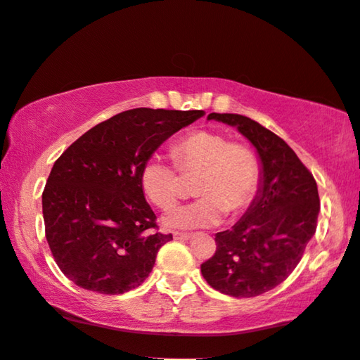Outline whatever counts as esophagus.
<instances>
[{"label":"esophagus","mask_w":360,"mask_h":360,"mask_svg":"<svg viewBox=\"0 0 360 360\" xmlns=\"http://www.w3.org/2000/svg\"><path fill=\"white\" fill-rule=\"evenodd\" d=\"M172 237H174L176 240H189L191 238L189 233H184V232H174L172 233Z\"/></svg>","instance_id":"esophagus-1"}]
</instances>
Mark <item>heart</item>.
<instances>
[{"label": "heart", "mask_w": 360, "mask_h": 360, "mask_svg": "<svg viewBox=\"0 0 360 360\" xmlns=\"http://www.w3.org/2000/svg\"><path fill=\"white\" fill-rule=\"evenodd\" d=\"M172 156L183 174L199 172L194 194L199 199L177 204L162 215L166 229L212 227L224 214L245 209L258 186V162L250 148L229 143L214 131H195L172 146ZM143 193L160 209L174 204L181 191L176 167L162 155H151L140 171Z\"/></svg>", "instance_id": "heart-1"}]
</instances>
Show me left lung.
I'll return each mask as SVG.
<instances>
[{"label":"left lung","mask_w":360,"mask_h":360,"mask_svg":"<svg viewBox=\"0 0 360 360\" xmlns=\"http://www.w3.org/2000/svg\"><path fill=\"white\" fill-rule=\"evenodd\" d=\"M207 120L236 127L260 160L257 195L230 230L215 233V253L200 265L205 281L233 298H253L283 283L316 232L318 186L296 153L260 123L236 113Z\"/></svg>","instance_id":"8db88e82"}]
</instances>
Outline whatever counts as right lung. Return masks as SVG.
Here are the masks:
<instances>
[{
    "mask_svg": "<svg viewBox=\"0 0 360 360\" xmlns=\"http://www.w3.org/2000/svg\"><path fill=\"white\" fill-rule=\"evenodd\" d=\"M202 110L133 108L90 128L52 166L42 193L46 238L62 273L80 288L123 295L150 276L172 236L140 184L145 161Z\"/></svg>",
    "mask_w": 360,
    "mask_h": 360,
    "instance_id": "obj_1",
    "label": "right lung"
}]
</instances>
